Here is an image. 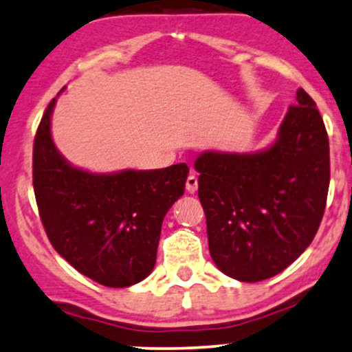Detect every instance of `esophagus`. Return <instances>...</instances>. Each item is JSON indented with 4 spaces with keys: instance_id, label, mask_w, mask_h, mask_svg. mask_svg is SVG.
Wrapping results in <instances>:
<instances>
[{
    "instance_id": "obj_1",
    "label": "esophagus",
    "mask_w": 352,
    "mask_h": 352,
    "mask_svg": "<svg viewBox=\"0 0 352 352\" xmlns=\"http://www.w3.org/2000/svg\"><path fill=\"white\" fill-rule=\"evenodd\" d=\"M186 191L191 194L197 191V177L194 175H189L188 179H186Z\"/></svg>"
}]
</instances>
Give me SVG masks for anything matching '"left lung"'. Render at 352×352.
<instances>
[{
	"label": "left lung",
	"instance_id": "obj_1",
	"mask_svg": "<svg viewBox=\"0 0 352 352\" xmlns=\"http://www.w3.org/2000/svg\"><path fill=\"white\" fill-rule=\"evenodd\" d=\"M194 168L210 257L222 274L262 282L283 272L315 239L328 197L329 142L303 89L270 146L204 151Z\"/></svg>",
	"mask_w": 352,
	"mask_h": 352
}]
</instances>
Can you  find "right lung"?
Masks as SVG:
<instances>
[{"instance_id":"obj_1","label":"right lung","mask_w":352,"mask_h":352,"mask_svg":"<svg viewBox=\"0 0 352 352\" xmlns=\"http://www.w3.org/2000/svg\"><path fill=\"white\" fill-rule=\"evenodd\" d=\"M54 105L56 98L37 126L32 150V184L45 234L82 275L110 288L131 287L155 267L161 224L184 194L188 164L109 175L72 166L52 142Z\"/></svg>"}]
</instances>
